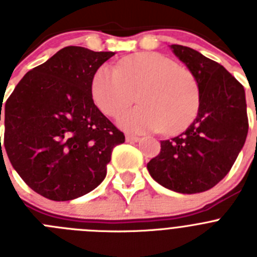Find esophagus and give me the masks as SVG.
Here are the masks:
<instances>
[{"instance_id":"obj_1","label":"esophagus","mask_w":257,"mask_h":257,"mask_svg":"<svg viewBox=\"0 0 257 257\" xmlns=\"http://www.w3.org/2000/svg\"><path fill=\"white\" fill-rule=\"evenodd\" d=\"M139 140H140V138H138V136L126 135V142H128V143H138Z\"/></svg>"}]
</instances>
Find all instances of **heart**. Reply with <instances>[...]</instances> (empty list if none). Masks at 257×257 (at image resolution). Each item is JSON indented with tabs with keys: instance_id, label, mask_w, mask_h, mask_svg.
I'll use <instances>...</instances> for the list:
<instances>
[{
	"instance_id": "1",
	"label": "heart",
	"mask_w": 257,
	"mask_h": 257,
	"mask_svg": "<svg viewBox=\"0 0 257 257\" xmlns=\"http://www.w3.org/2000/svg\"><path fill=\"white\" fill-rule=\"evenodd\" d=\"M90 91L97 109L117 117L134 101L140 105L124 113L118 123L130 133L183 131L196 117L198 86L189 70L158 52H136L121 59L117 68L100 65Z\"/></svg>"
}]
</instances>
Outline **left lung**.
Instances as JSON below:
<instances>
[{"mask_svg": "<svg viewBox=\"0 0 257 257\" xmlns=\"http://www.w3.org/2000/svg\"><path fill=\"white\" fill-rule=\"evenodd\" d=\"M174 54L196 78L199 106L196 119L148 162L152 178L174 192L201 193L225 178L248 133L243 86L216 61L187 46L171 45Z\"/></svg>", "mask_w": 257, "mask_h": 257, "instance_id": "8db88e82", "label": "left lung"}]
</instances>
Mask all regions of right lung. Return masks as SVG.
Listing matches in <instances>:
<instances>
[{
	"instance_id": "add662e5",
	"label": "right lung",
	"mask_w": 257,
	"mask_h": 257,
	"mask_svg": "<svg viewBox=\"0 0 257 257\" xmlns=\"http://www.w3.org/2000/svg\"><path fill=\"white\" fill-rule=\"evenodd\" d=\"M113 55L64 47L29 70L5 104L4 148L20 178L45 198L70 201L94 190L113 148L124 143L90 91L95 70Z\"/></svg>"
}]
</instances>
